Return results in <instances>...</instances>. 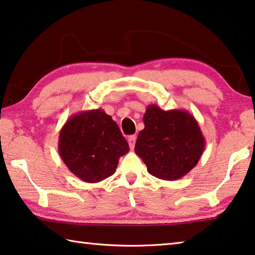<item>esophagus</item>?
Masks as SVG:
<instances>
[{
  "label": "esophagus",
  "mask_w": 255,
  "mask_h": 255,
  "mask_svg": "<svg viewBox=\"0 0 255 255\" xmlns=\"http://www.w3.org/2000/svg\"><path fill=\"white\" fill-rule=\"evenodd\" d=\"M135 143H136V135H131L128 137V144H129V147L131 149H134L135 147Z\"/></svg>",
  "instance_id": "1"
}]
</instances>
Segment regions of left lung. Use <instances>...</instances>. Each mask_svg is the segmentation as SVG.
I'll list each match as a JSON object with an SVG mask.
<instances>
[{
    "label": "left lung",
    "mask_w": 255,
    "mask_h": 255,
    "mask_svg": "<svg viewBox=\"0 0 255 255\" xmlns=\"http://www.w3.org/2000/svg\"><path fill=\"white\" fill-rule=\"evenodd\" d=\"M143 120L145 127L137 137L135 153L146 164L149 175L163 180L187 175L205 147L196 119L186 110L164 111L151 104Z\"/></svg>",
    "instance_id": "8db88e82"
}]
</instances>
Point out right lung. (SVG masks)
Listing matches in <instances>:
<instances>
[{
  "label": "right lung",
  "mask_w": 255,
  "mask_h": 255,
  "mask_svg": "<svg viewBox=\"0 0 255 255\" xmlns=\"http://www.w3.org/2000/svg\"><path fill=\"white\" fill-rule=\"evenodd\" d=\"M58 146L68 169L92 184L112 176L119 157L129 151L118 125L102 109L71 116L60 130Z\"/></svg>",
  "instance_id": "1"
}]
</instances>
